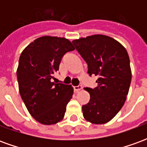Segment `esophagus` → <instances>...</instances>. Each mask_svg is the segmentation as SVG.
<instances>
[{
	"label": "esophagus",
	"mask_w": 147,
	"mask_h": 147,
	"mask_svg": "<svg viewBox=\"0 0 147 147\" xmlns=\"http://www.w3.org/2000/svg\"><path fill=\"white\" fill-rule=\"evenodd\" d=\"M81 90H82V86H81V85H78V86H74V90H75L76 92H79Z\"/></svg>",
	"instance_id": "esophagus-1"
}]
</instances>
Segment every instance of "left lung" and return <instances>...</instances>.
Returning <instances> with one entry per match:
<instances>
[{
	"mask_svg": "<svg viewBox=\"0 0 147 147\" xmlns=\"http://www.w3.org/2000/svg\"><path fill=\"white\" fill-rule=\"evenodd\" d=\"M86 61L91 76L98 77L95 88L86 87L90 98L82 110L84 118L94 124L110 121L123 107L129 90L131 71L126 49L111 37L94 34L72 41Z\"/></svg>",
	"mask_w": 147,
	"mask_h": 147,
	"instance_id": "obj_1",
	"label": "left lung"
}]
</instances>
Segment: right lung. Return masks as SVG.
Instances as JSON below:
<instances>
[{
  "label": "right lung",
  "instance_id": "right-lung-1",
  "mask_svg": "<svg viewBox=\"0 0 147 147\" xmlns=\"http://www.w3.org/2000/svg\"><path fill=\"white\" fill-rule=\"evenodd\" d=\"M74 49L65 38L43 36L27 45L20 57L16 74L21 98L30 115L42 124H55L64 118L73 87L54 83L51 79L63 56Z\"/></svg>",
  "mask_w": 147,
  "mask_h": 147
}]
</instances>
